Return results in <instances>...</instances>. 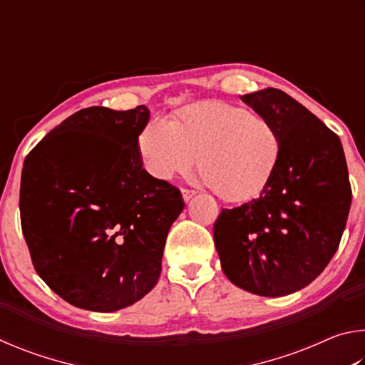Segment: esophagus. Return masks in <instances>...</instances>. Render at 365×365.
Masks as SVG:
<instances>
[{
    "instance_id": "obj_1",
    "label": "esophagus",
    "mask_w": 365,
    "mask_h": 365,
    "mask_svg": "<svg viewBox=\"0 0 365 365\" xmlns=\"http://www.w3.org/2000/svg\"><path fill=\"white\" fill-rule=\"evenodd\" d=\"M195 195H196L195 190H187V188L182 190V196H183V201H185V202H188Z\"/></svg>"
}]
</instances>
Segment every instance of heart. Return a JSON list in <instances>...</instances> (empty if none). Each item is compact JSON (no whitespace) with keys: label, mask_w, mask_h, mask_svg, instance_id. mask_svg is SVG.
Listing matches in <instances>:
<instances>
[{"label":"heart","mask_w":365,"mask_h":365,"mask_svg":"<svg viewBox=\"0 0 365 365\" xmlns=\"http://www.w3.org/2000/svg\"><path fill=\"white\" fill-rule=\"evenodd\" d=\"M283 141L267 117L235 104L209 100L190 104L169 122L153 119L138 137L143 168L172 180L193 168L222 200H255L280 165Z\"/></svg>","instance_id":"1"}]
</instances>
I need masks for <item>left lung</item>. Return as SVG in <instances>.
Masks as SVG:
<instances>
[{
  "mask_svg": "<svg viewBox=\"0 0 365 365\" xmlns=\"http://www.w3.org/2000/svg\"><path fill=\"white\" fill-rule=\"evenodd\" d=\"M242 101L279 128L282 159L259 197L222 209L214 243L233 285L279 298L316 280L336 252L351 207L348 168L338 135L285 91Z\"/></svg>",
  "mask_w": 365,
  "mask_h": 365,
  "instance_id": "obj_1",
  "label": "left lung"
}]
</instances>
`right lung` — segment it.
<instances>
[{
  "label": "right lung",
  "mask_w": 365,
  "mask_h": 365,
  "mask_svg": "<svg viewBox=\"0 0 365 365\" xmlns=\"http://www.w3.org/2000/svg\"><path fill=\"white\" fill-rule=\"evenodd\" d=\"M150 109H80L24 160L21 224L34 267L69 304L114 312L160 275L180 190L143 169L138 137Z\"/></svg>",
  "instance_id": "obj_1"
}]
</instances>
